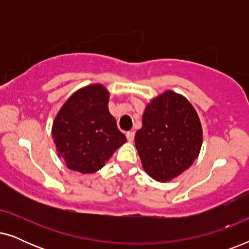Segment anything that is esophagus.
I'll return each mask as SVG.
<instances>
[{
    "mask_svg": "<svg viewBox=\"0 0 249 249\" xmlns=\"http://www.w3.org/2000/svg\"><path fill=\"white\" fill-rule=\"evenodd\" d=\"M125 136H127L128 142H132V141H134V138H135V132L134 131H128L127 134H125Z\"/></svg>",
    "mask_w": 249,
    "mask_h": 249,
    "instance_id": "obj_1",
    "label": "esophagus"
}]
</instances>
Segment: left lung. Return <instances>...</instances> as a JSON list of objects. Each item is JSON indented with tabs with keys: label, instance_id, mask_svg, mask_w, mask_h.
I'll use <instances>...</instances> for the list:
<instances>
[{
	"label": "left lung",
	"instance_id": "obj_1",
	"mask_svg": "<svg viewBox=\"0 0 249 249\" xmlns=\"http://www.w3.org/2000/svg\"><path fill=\"white\" fill-rule=\"evenodd\" d=\"M202 141V125L195 108L171 90L146 107L142 129L135 136L142 168L161 182L176 178L193 164Z\"/></svg>",
	"mask_w": 249,
	"mask_h": 249
}]
</instances>
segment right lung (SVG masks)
Wrapping results in <instances>:
<instances>
[{"mask_svg": "<svg viewBox=\"0 0 249 249\" xmlns=\"http://www.w3.org/2000/svg\"><path fill=\"white\" fill-rule=\"evenodd\" d=\"M108 93L102 85L76 91L57 113L52 135L59 156L80 173L96 172L127 142L108 112Z\"/></svg>", "mask_w": 249, "mask_h": 249, "instance_id": "obj_1", "label": "right lung"}]
</instances>
